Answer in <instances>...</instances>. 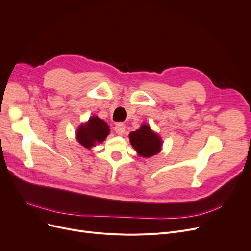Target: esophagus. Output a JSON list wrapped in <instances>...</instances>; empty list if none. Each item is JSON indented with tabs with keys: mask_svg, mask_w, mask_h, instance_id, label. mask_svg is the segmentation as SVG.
<instances>
[{
	"mask_svg": "<svg viewBox=\"0 0 251 251\" xmlns=\"http://www.w3.org/2000/svg\"><path fill=\"white\" fill-rule=\"evenodd\" d=\"M125 130H126V127H125V125H124L123 123H118V124H116V126H115V131H116V133H117L118 135H123V134L125 133Z\"/></svg>",
	"mask_w": 251,
	"mask_h": 251,
	"instance_id": "1",
	"label": "esophagus"
}]
</instances>
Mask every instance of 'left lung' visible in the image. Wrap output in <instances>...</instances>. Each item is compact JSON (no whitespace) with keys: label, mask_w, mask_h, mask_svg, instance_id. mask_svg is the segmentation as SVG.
<instances>
[{"label":"left lung","mask_w":251,"mask_h":251,"mask_svg":"<svg viewBox=\"0 0 251 251\" xmlns=\"http://www.w3.org/2000/svg\"><path fill=\"white\" fill-rule=\"evenodd\" d=\"M129 140L137 154L142 157H151L162 151V137L148 124H142L139 129L130 132Z\"/></svg>","instance_id":"1"}]
</instances>
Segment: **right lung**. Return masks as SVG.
Listing matches in <instances>:
<instances>
[{
  "mask_svg": "<svg viewBox=\"0 0 251 251\" xmlns=\"http://www.w3.org/2000/svg\"><path fill=\"white\" fill-rule=\"evenodd\" d=\"M110 134V127L98 116H91L88 121L81 123L76 130V139L87 150L101 143Z\"/></svg>",
  "mask_w": 251,
  "mask_h": 251,
  "instance_id": "1",
  "label": "right lung"
}]
</instances>
